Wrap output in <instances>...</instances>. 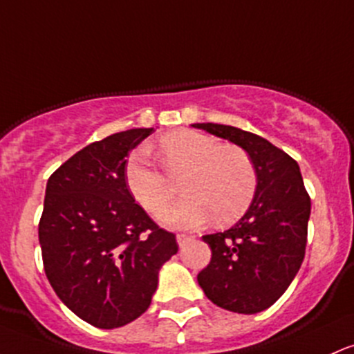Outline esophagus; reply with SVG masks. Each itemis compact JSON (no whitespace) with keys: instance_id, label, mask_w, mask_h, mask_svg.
Returning <instances> with one entry per match:
<instances>
[{"instance_id":"34e87169","label":"esophagus","mask_w":354,"mask_h":354,"mask_svg":"<svg viewBox=\"0 0 354 354\" xmlns=\"http://www.w3.org/2000/svg\"><path fill=\"white\" fill-rule=\"evenodd\" d=\"M189 239H192V236H189V235H185V234H178V235H176V242H178V245H180V247H183L186 240H189Z\"/></svg>"}]
</instances>
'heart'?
<instances>
[{"label":"heart","mask_w":354,"mask_h":354,"mask_svg":"<svg viewBox=\"0 0 354 354\" xmlns=\"http://www.w3.org/2000/svg\"><path fill=\"white\" fill-rule=\"evenodd\" d=\"M165 171L149 162L145 153H136L126 168L131 195L151 215H158L173 200L181 181L188 195L166 209L161 220L171 227L196 228L215 216L218 225L239 220L254 201L257 171L245 149L225 146L212 136L180 131L159 141Z\"/></svg>","instance_id":"heart-1"}]
</instances>
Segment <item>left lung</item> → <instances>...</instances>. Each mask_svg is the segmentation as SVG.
<instances>
[{
    "instance_id": "left-lung-1",
    "label": "left lung",
    "mask_w": 354,
    "mask_h": 354,
    "mask_svg": "<svg viewBox=\"0 0 354 354\" xmlns=\"http://www.w3.org/2000/svg\"><path fill=\"white\" fill-rule=\"evenodd\" d=\"M243 147L257 171V192L230 230L203 235L212 259L198 284L213 304L232 313L270 308L301 269L310 198L296 159L254 133L223 124H193Z\"/></svg>"
}]
</instances>
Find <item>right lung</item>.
Segmentation results:
<instances>
[{
    "mask_svg": "<svg viewBox=\"0 0 354 354\" xmlns=\"http://www.w3.org/2000/svg\"><path fill=\"white\" fill-rule=\"evenodd\" d=\"M153 133L107 136L68 158L48 178L38 223L50 286L73 314L100 329L138 319L149 308L158 272L178 252L126 183L131 149Z\"/></svg>",
    "mask_w": 354,
    "mask_h": 354,
    "instance_id": "1",
    "label": "right lung"
}]
</instances>
